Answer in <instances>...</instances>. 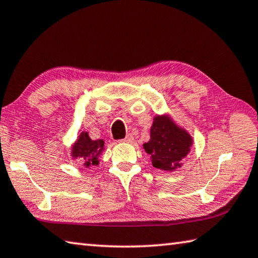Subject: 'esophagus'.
Listing matches in <instances>:
<instances>
[{"instance_id":"34e87169","label":"esophagus","mask_w":258,"mask_h":258,"mask_svg":"<svg viewBox=\"0 0 258 258\" xmlns=\"http://www.w3.org/2000/svg\"><path fill=\"white\" fill-rule=\"evenodd\" d=\"M133 141H134V137H133V135H126L125 136V138H123V139H121V143H133Z\"/></svg>"}]
</instances>
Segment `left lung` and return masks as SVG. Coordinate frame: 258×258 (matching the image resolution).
Here are the masks:
<instances>
[{
    "label": "left lung",
    "mask_w": 258,
    "mask_h": 258,
    "mask_svg": "<svg viewBox=\"0 0 258 258\" xmlns=\"http://www.w3.org/2000/svg\"><path fill=\"white\" fill-rule=\"evenodd\" d=\"M192 138L169 115H156L151 128V139L143 145L151 155L154 168L174 171L181 168V161L190 152Z\"/></svg>",
    "instance_id": "1"
}]
</instances>
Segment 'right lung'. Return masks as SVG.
Here are the masks:
<instances>
[{
  "instance_id": "1",
  "label": "right lung",
  "mask_w": 258,
  "mask_h": 258,
  "mask_svg": "<svg viewBox=\"0 0 258 258\" xmlns=\"http://www.w3.org/2000/svg\"><path fill=\"white\" fill-rule=\"evenodd\" d=\"M103 151V139L93 141L89 138L88 133L83 132L71 147V156L74 160H79L86 168H89L90 165H97L99 163L98 157Z\"/></svg>"
}]
</instances>
